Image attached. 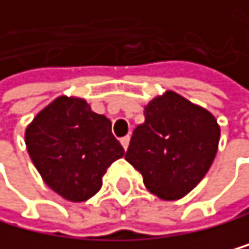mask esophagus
I'll list each match as a JSON object with an SVG mask.
<instances>
[{
	"mask_svg": "<svg viewBox=\"0 0 249 249\" xmlns=\"http://www.w3.org/2000/svg\"><path fill=\"white\" fill-rule=\"evenodd\" d=\"M128 142H130V136L127 135V136H124V138H121V144H122V147L124 149H127L128 147Z\"/></svg>",
	"mask_w": 249,
	"mask_h": 249,
	"instance_id": "34e87169",
	"label": "esophagus"
}]
</instances>
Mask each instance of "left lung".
Segmentation results:
<instances>
[{
    "mask_svg": "<svg viewBox=\"0 0 249 249\" xmlns=\"http://www.w3.org/2000/svg\"><path fill=\"white\" fill-rule=\"evenodd\" d=\"M144 122L132 135L125 160L144 185L163 201L188 195L215 160L220 125L206 108L173 90L144 107Z\"/></svg>",
    "mask_w": 249,
    "mask_h": 249,
    "instance_id": "left-lung-1",
    "label": "left lung"
}]
</instances>
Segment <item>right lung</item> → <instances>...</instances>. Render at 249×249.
Returning a JSON list of instances; mask_svg holds the SVG:
<instances>
[{"mask_svg": "<svg viewBox=\"0 0 249 249\" xmlns=\"http://www.w3.org/2000/svg\"><path fill=\"white\" fill-rule=\"evenodd\" d=\"M25 142L34 166L54 193L83 202L102 188L108 166L124 157L111 121L78 97L61 95L26 127Z\"/></svg>", "mask_w": 249, "mask_h": 249, "instance_id": "right-lung-1", "label": "right lung"}]
</instances>
